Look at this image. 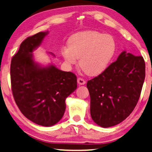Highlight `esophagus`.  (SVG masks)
<instances>
[{
	"instance_id": "34e87169",
	"label": "esophagus",
	"mask_w": 152,
	"mask_h": 152,
	"mask_svg": "<svg viewBox=\"0 0 152 152\" xmlns=\"http://www.w3.org/2000/svg\"><path fill=\"white\" fill-rule=\"evenodd\" d=\"M77 81H78V84L80 85H85V83H86V82H85V80L83 78H78V79H77Z\"/></svg>"
}]
</instances>
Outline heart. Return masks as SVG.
Wrapping results in <instances>:
<instances>
[{
	"label": "heart",
	"mask_w": 152,
	"mask_h": 152,
	"mask_svg": "<svg viewBox=\"0 0 152 152\" xmlns=\"http://www.w3.org/2000/svg\"><path fill=\"white\" fill-rule=\"evenodd\" d=\"M116 50L112 36L96 31H85L72 36L61 53L67 65H74L77 58H80V67L89 75L96 76L107 69Z\"/></svg>",
	"instance_id": "obj_1"
}]
</instances>
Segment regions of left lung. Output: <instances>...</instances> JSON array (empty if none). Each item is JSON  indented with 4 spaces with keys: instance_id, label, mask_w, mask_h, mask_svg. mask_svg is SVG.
Masks as SVG:
<instances>
[{
    "instance_id": "left-lung-1",
    "label": "left lung",
    "mask_w": 152,
    "mask_h": 152,
    "mask_svg": "<svg viewBox=\"0 0 152 152\" xmlns=\"http://www.w3.org/2000/svg\"><path fill=\"white\" fill-rule=\"evenodd\" d=\"M145 77L143 57L124 51L104 72L87 81L93 121L102 127L123 121L138 103Z\"/></svg>"
}]
</instances>
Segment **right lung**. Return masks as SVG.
I'll return each mask as SVG.
<instances>
[{"label": "right lung", "mask_w": 152, "mask_h": 152, "mask_svg": "<svg viewBox=\"0 0 152 152\" xmlns=\"http://www.w3.org/2000/svg\"><path fill=\"white\" fill-rule=\"evenodd\" d=\"M48 33L38 32L23 40L10 67L12 91L19 110L33 123L45 127L62 118L66 98L77 88L74 73L52 65L42 67L34 61L31 53Z\"/></svg>", "instance_id": "add662e5"}]
</instances>
